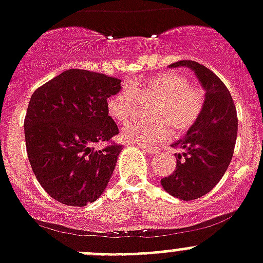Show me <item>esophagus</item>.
Listing matches in <instances>:
<instances>
[{"label":"esophagus","instance_id":"34e87169","mask_svg":"<svg viewBox=\"0 0 263 263\" xmlns=\"http://www.w3.org/2000/svg\"><path fill=\"white\" fill-rule=\"evenodd\" d=\"M140 148H142V151H144V153H147V154H155L158 151V148H155V147L140 146Z\"/></svg>","mask_w":263,"mask_h":263}]
</instances>
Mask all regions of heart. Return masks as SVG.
Masks as SVG:
<instances>
[{"mask_svg": "<svg viewBox=\"0 0 263 263\" xmlns=\"http://www.w3.org/2000/svg\"><path fill=\"white\" fill-rule=\"evenodd\" d=\"M138 96L157 100L151 108V115L157 120L131 119L121 129L123 140L140 146L166 140L170 128L176 134L189 131L204 108V95L198 87L189 86V81L180 72L163 71L129 81L127 86L108 98V115L117 123H124L135 110Z\"/></svg>", "mask_w": 263, "mask_h": 263, "instance_id": "1", "label": "heart"}]
</instances>
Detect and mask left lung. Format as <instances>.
<instances>
[{
  "mask_svg": "<svg viewBox=\"0 0 263 263\" xmlns=\"http://www.w3.org/2000/svg\"><path fill=\"white\" fill-rule=\"evenodd\" d=\"M185 66L196 74L205 90L204 108L185 139L173 144L182 150L173 174L161 180L162 187L174 197L191 201L211 192L227 172L234 155L238 117L235 104L219 77L194 61H180L170 67Z\"/></svg>",
  "mask_w": 263,
  "mask_h": 263,
  "instance_id": "8db88e82",
  "label": "left lung"
}]
</instances>
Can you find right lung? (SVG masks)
<instances>
[{
  "instance_id": "1",
  "label": "right lung",
  "mask_w": 263,
  "mask_h": 263,
  "mask_svg": "<svg viewBox=\"0 0 263 263\" xmlns=\"http://www.w3.org/2000/svg\"><path fill=\"white\" fill-rule=\"evenodd\" d=\"M121 81L87 70H66L36 89L24 120L31 167L42 187L57 201L85 206L105 191L121 146L109 144L119 128L106 100Z\"/></svg>"
}]
</instances>
